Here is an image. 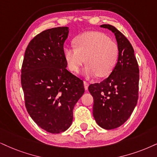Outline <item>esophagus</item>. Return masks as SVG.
<instances>
[{
  "label": "esophagus",
  "mask_w": 157,
  "mask_h": 157,
  "mask_svg": "<svg viewBox=\"0 0 157 157\" xmlns=\"http://www.w3.org/2000/svg\"><path fill=\"white\" fill-rule=\"evenodd\" d=\"M83 84H84V87H85V90H88V86H89V84L87 82H85V81H84L83 82Z\"/></svg>",
  "instance_id": "esophagus-1"
}]
</instances>
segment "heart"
<instances>
[{"instance_id":"heart-1","label":"heart","mask_w":157,"mask_h":157,"mask_svg":"<svg viewBox=\"0 0 157 157\" xmlns=\"http://www.w3.org/2000/svg\"><path fill=\"white\" fill-rule=\"evenodd\" d=\"M74 47L64 50L68 68L78 72L85 64L83 74L87 78L108 77L113 72L119 59V47L114 41L100 32H87L74 40Z\"/></svg>"}]
</instances>
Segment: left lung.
I'll return each instance as SVG.
<instances>
[{
    "instance_id": "8db88e82",
    "label": "left lung",
    "mask_w": 157,
    "mask_h": 157,
    "mask_svg": "<svg viewBox=\"0 0 157 157\" xmlns=\"http://www.w3.org/2000/svg\"><path fill=\"white\" fill-rule=\"evenodd\" d=\"M114 33L119 47L117 64L109 76L89 85L93 97V114L97 124L112 130L124 124L133 112L138 98L139 68L132 45L116 27L102 25Z\"/></svg>"
}]
</instances>
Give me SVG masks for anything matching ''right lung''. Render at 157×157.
I'll return each instance as SVG.
<instances>
[{
	"instance_id": "right-lung-1",
	"label": "right lung",
	"mask_w": 157,
	"mask_h": 157,
	"mask_svg": "<svg viewBox=\"0 0 157 157\" xmlns=\"http://www.w3.org/2000/svg\"><path fill=\"white\" fill-rule=\"evenodd\" d=\"M69 27L46 29L25 51L21 83L25 106L33 121L51 133L71 126L73 109L85 92L83 81L66 69L64 43Z\"/></svg>"
}]
</instances>
